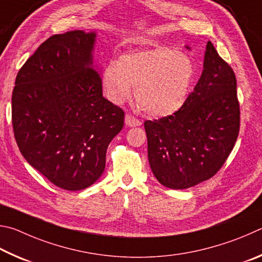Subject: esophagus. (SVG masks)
I'll list each match as a JSON object with an SVG mask.
<instances>
[{
  "label": "esophagus",
  "instance_id": "1",
  "mask_svg": "<svg viewBox=\"0 0 262 262\" xmlns=\"http://www.w3.org/2000/svg\"><path fill=\"white\" fill-rule=\"evenodd\" d=\"M125 124L127 126H138V125H140L141 122L138 118H136L135 116H132V115L127 114L125 116Z\"/></svg>",
  "mask_w": 262,
  "mask_h": 262
}]
</instances>
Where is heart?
Instances as JSON below:
<instances>
[{"label":"heart","instance_id":"b5f03b06","mask_svg":"<svg viewBox=\"0 0 262 262\" xmlns=\"http://www.w3.org/2000/svg\"><path fill=\"white\" fill-rule=\"evenodd\" d=\"M194 77L189 55L168 47L136 50L109 63L102 85L114 103H123L136 86V100L144 113L166 117L183 107Z\"/></svg>","mask_w":262,"mask_h":262}]
</instances>
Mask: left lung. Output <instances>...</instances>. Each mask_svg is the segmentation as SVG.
<instances>
[{
    "label": "left lung",
    "instance_id": "left-lung-1",
    "mask_svg": "<svg viewBox=\"0 0 262 262\" xmlns=\"http://www.w3.org/2000/svg\"><path fill=\"white\" fill-rule=\"evenodd\" d=\"M236 89L235 72L208 41L203 73L183 107L144 123L149 166L162 185L187 189L221 169L239 134Z\"/></svg>",
    "mask_w": 262,
    "mask_h": 262
}]
</instances>
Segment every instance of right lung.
<instances>
[{
    "instance_id": "1",
    "label": "right lung",
    "mask_w": 262,
    "mask_h": 262,
    "mask_svg": "<svg viewBox=\"0 0 262 262\" xmlns=\"http://www.w3.org/2000/svg\"><path fill=\"white\" fill-rule=\"evenodd\" d=\"M95 32L55 34L39 46L16 77L12 126L32 167L68 191L102 175L105 153L124 124V112L102 95L93 67Z\"/></svg>"
}]
</instances>
